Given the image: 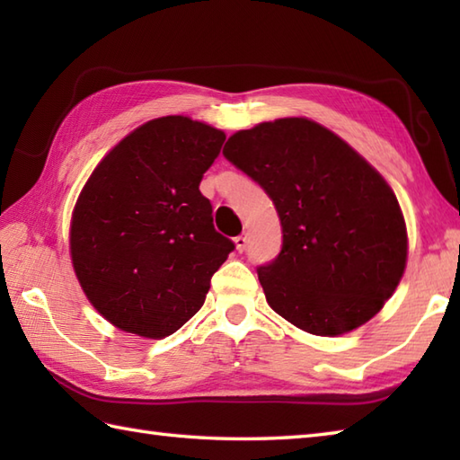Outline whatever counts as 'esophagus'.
Listing matches in <instances>:
<instances>
[{
	"label": "esophagus",
	"mask_w": 460,
	"mask_h": 460,
	"mask_svg": "<svg viewBox=\"0 0 460 460\" xmlns=\"http://www.w3.org/2000/svg\"><path fill=\"white\" fill-rule=\"evenodd\" d=\"M247 243H249L247 235H239V237H235V245H237V251H239V252H243V251L247 249Z\"/></svg>",
	"instance_id": "34e87169"
}]
</instances>
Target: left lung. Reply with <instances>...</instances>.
Segmentation results:
<instances>
[{"label": "left lung", "mask_w": 460, "mask_h": 460, "mask_svg": "<svg viewBox=\"0 0 460 460\" xmlns=\"http://www.w3.org/2000/svg\"><path fill=\"white\" fill-rule=\"evenodd\" d=\"M223 155L279 213L282 249L257 269L269 306L316 336L346 334L374 318L407 262L403 213L379 172L308 119L239 130Z\"/></svg>", "instance_id": "1"}]
</instances>
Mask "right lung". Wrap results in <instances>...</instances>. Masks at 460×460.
I'll return each mask as SVG.
<instances>
[{
	"mask_svg": "<svg viewBox=\"0 0 460 460\" xmlns=\"http://www.w3.org/2000/svg\"><path fill=\"white\" fill-rule=\"evenodd\" d=\"M223 142L209 124L164 116L116 144L84 183L71 259L86 298L116 328L160 340L203 306L235 249L199 191Z\"/></svg>",
	"mask_w": 460,
	"mask_h": 460,
	"instance_id": "add662e5",
	"label": "right lung"
}]
</instances>
